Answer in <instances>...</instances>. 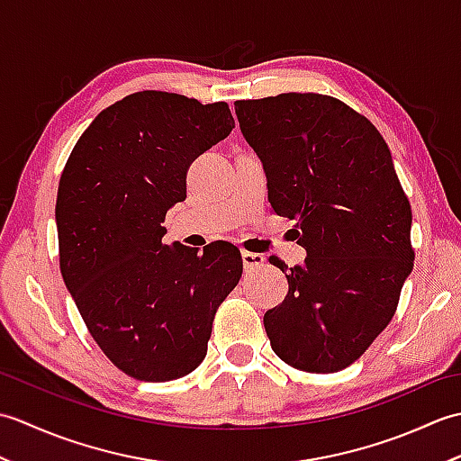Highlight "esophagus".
<instances>
[{"instance_id":"1","label":"esophagus","mask_w":461,"mask_h":461,"mask_svg":"<svg viewBox=\"0 0 461 461\" xmlns=\"http://www.w3.org/2000/svg\"><path fill=\"white\" fill-rule=\"evenodd\" d=\"M241 259H243V267L253 269V267H261L266 263V258L261 253H253V251H241Z\"/></svg>"}]
</instances>
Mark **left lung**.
I'll return each instance as SVG.
<instances>
[{
    "label": "left lung",
    "instance_id": "8db88e82",
    "mask_svg": "<svg viewBox=\"0 0 461 461\" xmlns=\"http://www.w3.org/2000/svg\"><path fill=\"white\" fill-rule=\"evenodd\" d=\"M233 104L273 212L297 221L293 233L307 249L287 273L285 301L263 317L271 348L297 370L339 372L393 321L414 267L412 208L388 144L366 116L327 95Z\"/></svg>",
    "mask_w": 461,
    "mask_h": 461
}]
</instances>
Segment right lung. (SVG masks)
<instances>
[{"mask_svg": "<svg viewBox=\"0 0 461 461\" xmlns=\"http://www.w3.org/2000/svg\"><path fill=\"white\" fill-rule=\"evenodd\" d=\"M233 126L228 103L132 93L99 113L65 164L55 205L61 276L96 345L136 380L198 368L215 311L241 277L231 243L202 256L162 243L190 164Z\"/></svg>", "mask_w": 461, "mask_h": 461, "instance_id": "right-lung-1", "label": "right lung"}]
</instances>
